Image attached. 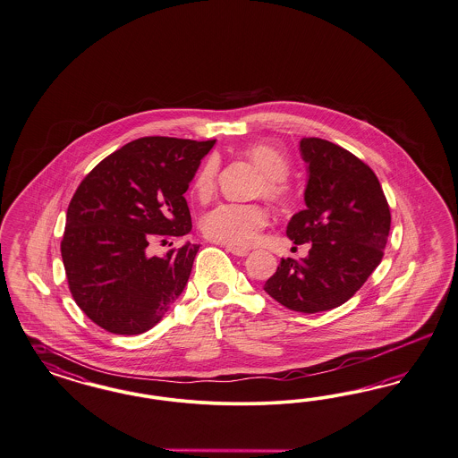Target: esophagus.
<instances>
[{
	"label": "esophagus",
	"instance_id": "obj_1",
	"mask_svg": "<svg viewBox=\"0 0 458 458\" xmlns=\"http://www.w3.org/2000/svg\"><path fill=\"white\" fill-rule=\"evenodd\" d=\"M225 249H226V252L233 253V255H237V257H245V255L249 253V249H242V247H233V245H226Z\"/></svg>",
	"mask_w": 458,
	"mask_h": 458
}]
</instances>
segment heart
Wrapping results in <instances>:
<instances>
[{
	"mask_svg": "<svg viewBox=\"0 0 458 458\" xmlns=\"http://www.w3.org/2000/svg\"><path fill=\"white\" fill-rule=\"evenodd\" d=\"M245 156L262 171L253 194L264 196L270 203H284L289 196V160L270 143H252ZM218 158L208 157L192 182V192L199 201H208L216 190ZM267 223V213L259 203H221L208 211L201 221L203 233L213 242L233 247H250Z\"/></svg>",
	"mask_w": 458,
	"mask_h": 458,
	"instance_id": "b5f03b06",
	"label": "heart"
}]
</instances>
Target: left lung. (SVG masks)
<instances>
[{
	"mask_svg": "<svg viewBox=\"0 0 458 458\" xmlns=\"http://www.w3.org/2000/svg\"><path fill=\"white\" fill-rule=\"evenodd\" d=\"M310 179L306 209L287 225L294 243H311L306 259H283L264 285L270 298L300 313L347 302L384 257L391 211L374 171L336 143L308 137L300 143Z\"/></svg>",
	"mask_w": 458,
	"mask_h": 458,
	"instance_id": "left-lung-1",
	"label": "left lung"
}]
</instances>
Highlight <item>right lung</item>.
<instances>
[{
    "instance_id": "add662e5",
    "label": "right lung",
    "mask_w": 458,
    "mask_h": 458,
    "mask_svg": "<svg viewBox=\"0 0 458 458\" xmlns=\"http://www.w3.org/2000/svg\"><path fill=\"white\" fill-rule=\"evenodd\" d=\"M213 145L143 137L81 181L67 208L61 253L72 298L103 330H150L188 284L199 245L186 243L164 257H148L147 247L190 233L184 192Z\"/></svg>"
}]
</instances>
